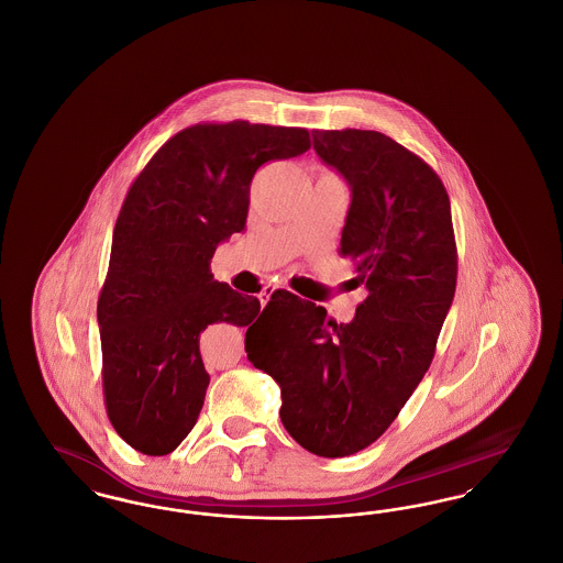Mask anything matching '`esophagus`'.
<instances>
[{
    "instance_id": "obj_1",
    "label": "esophagus",
    "mask_w": 563,
    "mask_h": 563,
    "mask_svg": "<svg viewBox=\"0 0 563 563\" xmlns=\"http://www.w3.org/2000/svg\"><path fill=\"white\" fill-rule=\"evenodd\" d=\"M276 289H278V287H266V289H264L262 294L257 295V297H260V301H262V308H264V306L268 303L269 297L274 295V291H276Z\"/></svg>"
}]
</instances>
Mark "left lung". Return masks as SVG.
Returning a JSON list of instances; mask_svg holds the SVG:
<instances>
[{
  "instance_id": "left-lung-1",
  "label": "left lung",
  "mask_w": 563,
  "mask_h": 563,
  "mask_svg": "<svg viewBox=\"0 0 563 563\" xmlns=\"http://www.w3.org/2000/svg\"><path fill=\"white\" fill-rule=\"evenodd\" d=\"M314 150L352 191L340 255L367 297L350 322L274 291L246 329L249 361L280 386V420L322 457L372 445L429 372L454 301L450 196L427 162L377 131H314Z\"/></svg>"
}]
</instances>
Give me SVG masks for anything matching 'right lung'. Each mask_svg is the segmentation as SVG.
Segmentation results:
<instances>
[{
  "instance_id": "add662e5",
  "label": "right lung",
  "mask_w": 563,
  "mask_h": 563,
  "mask_svg": "<svg viewBox=\"0 0 563 563\" xmlns=\"http://www.w3.org/2000/svg\"><path fill=\"white\" fill-rule=\"evenodd\" d=\"M308 150L306 129L194 124L134 179L113 228L97 319L109 422L136 452L170 454L194 429L211 382L202 331L262 319L260 299L214 280L211 260L219 242L244 230L257 168Z\"/></svg>"
}]
</instances>
